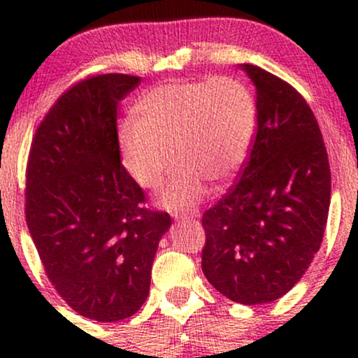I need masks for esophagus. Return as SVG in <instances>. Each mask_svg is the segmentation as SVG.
I'll return each instance as SVG.
<instances>
[{
    "label": "esophagus",
    "instance_id": "obj_1",
    "mask_svg": "<svg viewBox=\"0 0 358 358\" xmlns=\"http://www.w3.org/2000/svg\"><path fill=\"white\" fill-rule=\"evenodd\" d=\"M199 217V210H187V212H175L176 220H193Z\"/></svg>",
    "mask_w": 358,
    "mask_h": 358
}]
</instances>
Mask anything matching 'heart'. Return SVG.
<instances>
[{"label":"heart","instance_id":"b5f03b06","mask_svg":"<svg viewBox=\"0 0 358 358\" xmlns=\"http://www.w3.org/2000/svg\"><path fill=\"white\" fill-rule=\"evenodd\" d=\"M133 114L136 122L119 129L122 165L131 178L153 188L171 165V155L180 163L158 195L166 208L190 207L203 196L205 182L232 178L248 162L257 127L252 92L231 77L156 85L139 97Z\"/></svg>","mask_w":358,"mask_h":358}]
</instances>
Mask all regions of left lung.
<instances>
[{
  "label": "left lung",
  "mask_w": 358,
  "mask_h": 358,
  "mask_svg": "<svg viewBox=\"0 0 358 358\" xmlns=\"http://www.w3.org/2000/svg\"><path fill=\"white\" fill-rule=\"evenodd\" d=\"M239 67L256 87L257 129L236 183L202 217V271L232 301L264 305L285 296L318 252L331 175L301 94L257 65Z\"/></svg>",
  "instance_id": "8db88e82"
}]
</instances>
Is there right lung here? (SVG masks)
<instances>
[{
  "label": "right lung",
  "mask_w": 358,
  "mask_h": 358,
  "mask_svg": "<svg viewBox=\"0 0 358 358\" xmlns=\"http://www.w3.org/2000/svg\"><path fill=\"white\" fill-rule=\"evenodd\" d=\"M139 77L102 73L71 87L36 127L27 165V225L57 293L102 323L133 316L150 293L166 212L122 166L117 104Z\"/></svg>",
  "instance_id": "1"
}]
</instances>
